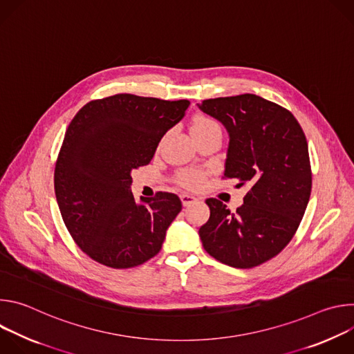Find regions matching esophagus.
<instances>
[{"instance_id":"esophagus-1","label":"esophagus","mask_w":354,"mask_h":354,"mask_svg":"<svg viewBox=\"0 0 354 354\" xmlns=\"http://www.w3.org/2000/svg\"><path fill=\"white\" fill-rule=\"evenodd\" d=\"M180 201H182V205H183L185 207H187V206H190V205L196 203L197 198H196L194 196H192V194L183 193V194H180Z\"/></svg>"}]
</instances>
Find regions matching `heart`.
Instances as JSON below:
<instances>
[{"mask_svg":"<svg viewBox=\"0 0 354 354\" xmlns=\"http://www.w3.org/2000/svg\"><path fill=\"white\" fill-rule=\"evenodd\" d=\"M212 130L221 131L220 124L210 118L198 116L192 123V133H206ZM176 180L179 185H182L186 189H197L201 183L205 182V174L200 169H183L178 174Z\"/></svg>","mask_w":354,"mask_h":354,"instance_id":"b5f03b06","label":"heart"}]
</instances>
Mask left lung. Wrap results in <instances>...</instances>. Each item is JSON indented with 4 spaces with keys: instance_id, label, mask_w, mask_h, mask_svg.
Returning <instances> with one entry per match:
<instances>
[{
    "instance_id": "left-lung-1",
    "label": "left lung",
    "mask_w": 354,
    "mask_h": 354,
    "mask_svg": "<svg viewBox=\"0 0 354 354\" xmlns=\"http://www.w3.org/2000/svg\"><path fill=\"white\" fill-rule=\"evenodd\" d=\"M197 106L228 133L224 178L250 187L235 213L206 200L210 218L198 230L201 243L221 263L255 268L280 254L306 213L313 185L306 134L287 109L254 93Z\"/></svg>"
}]
</instances>
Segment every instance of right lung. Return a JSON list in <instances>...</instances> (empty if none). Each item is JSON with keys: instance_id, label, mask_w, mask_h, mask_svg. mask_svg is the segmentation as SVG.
<instances>
[{"instance_id": "right-lung-1", "label": "right lung", "mask_w": 354, "mask_h": 354, "mask_svg": "<svg viewBox=\"0 0 354 354\" xmlns=\"http://www.w3.org/2000/svg\"><path fill=\"white\" fill-rule=\"evenodd\" d=\"M190 102L119 93L86 104L71 120L55 171L63 221L93 261L129 269L161 250L182 210L176 194L131 193V171L153 160L164 134Z\"/></svg>"}]
</instances>
